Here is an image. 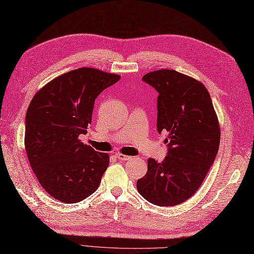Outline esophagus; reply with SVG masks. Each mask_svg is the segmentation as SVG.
Segmentation results:
<instances>
[{"label":"esophagus","instance_id":"esophagus-1","mask_svg":"<svg viewBox=\"0 0 254 254\" xmlns=\"http://www.w3.org/2000/svg\"><path fill=\"white\" fill-rule=\"evenodd\" d=\"M115 157H117L120 161H127L129 159H131V157L126 156V155H123V153H115Z\"/></svg>","mask_w":254,"mask_h":254}]
</instances>
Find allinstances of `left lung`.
Here are the masks:
<instances>
[{
  "label": "left lung",
  "mask_w": 254,
  "mask_h": 254,
  "mask_svg": "<svg viewBox=\"0 0 254 254\" xmlns=\"http://www.w3.org/2000/svg\"><path fill=\"white\" fill-rule=\"evenodd\" d=\"M158 95V132L166 131L167 156L148 159L147 173L136 181L139 193L156 205L180 204L201 186L219 147L220 129L203 84L175 70L143 76Z\"/></svg>",
  "instance_id": "1"
}]
</instances>
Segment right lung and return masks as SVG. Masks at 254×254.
<instances>
[{"label":"right lung","mask_w":254,"mask_h":254,"mask_svg":"<svg viewBox=\"0 0 254 254\" xmlns=\"http://www.w3.org/2000/svg\"><path fill=\"white\" fill-rule=\"evenodd\" d=\"M121 78L97 68L64 73L40 89L25 118V150L38 181L60 202L76 203L97 190L109 155L80 142L95 98Z\"/></svg>","instance_id":"right-lung-1"}]
</instances>
